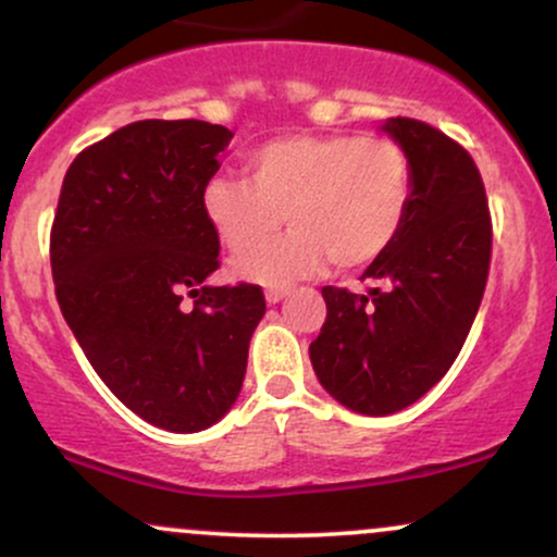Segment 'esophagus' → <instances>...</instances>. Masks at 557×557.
I'll use <instances>...</instances> for the list:
<instances>
[{
    "instance_id": "obj_1",
    "label": "esophagus",
    "mask_w": 557,
    "mask_h": 557,
    "mask_svg": "<svg viewBox=\"0 0 557 557\" xmlns=\"http://www.w3.org/2000/svg\"><path fill=\"white\" fill-rule=\"evenodd\" d=\"M267 304H280L287 296V287H267Z\"/></svg>"
}]
</instances>
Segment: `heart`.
Here are the masks:
<instances>
[{
    "label": "heart",
    "instance_id": "heart-1",
    "mask_svg": "<svg viewBox=\"0 0 557 557\" xmlns=\"http://www.w3.org/2000/svg\"><path fill=\"white\" fill-rule=\"evenodd\" d=\"M243 170L246 181L214 177L201 203L230 251H249L235 259V274L261 285H290L327 261L345 272L374 264L411 207V159L393 138L296 133L257 146ZM283 213L292 233L258 249Z\"/></svg>",
    "mask_w": 557,
    "mask_h": 557
}]
</instances>
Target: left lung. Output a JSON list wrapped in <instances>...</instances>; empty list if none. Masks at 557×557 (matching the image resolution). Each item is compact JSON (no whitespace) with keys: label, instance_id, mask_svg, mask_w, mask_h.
Segmentation results:
<instances>
[{"label":"left lung","instance_id":"8db88e82","mask_svg":"<svg viewBox=\"0 0 557 557\" xmlns=\"http://www.w3.org/2000/svg\"><path fill=\"white\" fill-rule=\"evenodd\" d=\"M385 131L408 151L406 225L363 280L322 287L327 319L309 345L322 387L350 411L387 417L417 403L461 354L487 287L492 216L482 175L458 140L411 117Z\"/></svg>","mask_w":557,"mask_h":557}]
</instances>
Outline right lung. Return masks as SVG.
Returning a JSON list of instances; mask_svg holds the SVG:
<instances>
[{"mask_svg":"<svg viewBox=\"0 0 557 557\" xmlns=\"http://www.w3.org/2000/svg\"><path fill=\"white\" fill-rule=\"evenodd\" d=\"M230 138L203 120L120 127L73 159L49 235L57 304L94 372L170 432L225 417L267 311L259 285H203L220 235L201 198Z\"/></svg>","mask_w":557,"mask_h":557,"instance_id":"right-lung-1","label":"right lung"}]
</instances>
